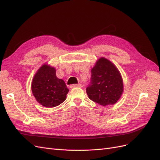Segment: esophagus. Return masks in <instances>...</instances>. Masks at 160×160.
I'll use <instances>...</instances> for the list:
<instances>
[{"instance_id": "34e87169", "label": "esophagus", "mask_w": 160, "mask_h": 160, "mask_svg": "<svg viewBox=\"0 0 160 160\" xmlns=\"http://www.w3.org/2000/svg\"><path fill=\"white\" fill-rule=\"evenodd\" d=\"M82 85L81 84H73L70 86V88H81Z\"/></svg>"}]
</instances>
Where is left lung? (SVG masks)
Wrapping results in <instances>:
<instances>
[{"label":"left lung","instance_id":"obj_1","mask_svg":"<svg viewBox=\"0 0 160 160\" xmlns=\"http://www.w3.org/2000/svg\"><path fill=\"white\" fill-rule=\"evenodd\" d=\"M89 98L101 105H113L123 92L122 75L115 65L101 57L91 69V83L86 89Z\"/></svg>","mask_w":160,"mask_h":160}]
</instances>
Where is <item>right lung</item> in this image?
Here are the masks:
<instances>
[{
	"label": "right lung",
	"instance_id": "add662e5",
	"mask_svg": "<svg viewBox=\"0 0 160 160\" xmlns=\"http://www.w3.org/2000/svg\"><path fill=\"white\" fill-rule=\"evenodd\" d=\"M31 90L37 102L45 108L62 103L69 91L65 81L56 76L55 67L48 64H43L34 75Z\"/></svg>",
	"mask_w": 160,
	"mask_h": 160
}]
</instances>
